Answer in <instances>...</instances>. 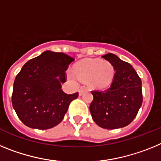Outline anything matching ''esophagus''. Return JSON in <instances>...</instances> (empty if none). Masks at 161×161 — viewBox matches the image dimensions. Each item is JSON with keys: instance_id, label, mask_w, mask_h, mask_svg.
Listing matches in <instances>:
<instances>
[{"instance_id": "obj_1", "label": "esophagus", "mask_w": 161, "mask_h": 161, "mask_svg": "<svg viewBox=\"0 0 161 161\" xmlns=\"http://www.w3.org/2000/svg\"><path fill=\"white\" fill-rule=\"evenodd\" d=\"M86 89H87V88L85 87V86H83V87L80 88V89H79V94H80V96H81V95L83 94L84 92H85V91L86 90Z\"/></svg>"}]
</instances>
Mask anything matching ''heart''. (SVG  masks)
Returning <instances> with one entry per match:
<instances>
[{"mask_svg": "<svg viewBox=\"0 0 161 161\" xmlns=\"http://www.w3.org/2000/svg\"><path fill=\"white\" fill-rule=\"evenodd\" d=\"M74 71L82 80L90 81L95 87H105L111 81L114 68L106 60L85 59L76 64Z\"/></svg>", "mask_w": 161, "mask_h": 161, "instance_id": "1", "label": "heart"}]
</instances>
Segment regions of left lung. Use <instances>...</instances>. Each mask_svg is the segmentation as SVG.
<instances>
[{
    "label": "left lung",
    "instance_id": "8db88e82",
    "mask_svg": "<svg viewBox=\"0 0 161 161\" xmlns=\"http://www.w3.org/2000/svg\"><path fill=\"white\" fill-rule=\"evenodd\" d=\"M115 71L111 85L105 90H93L89 106L93 121L105 129H117L130 124L143 102L141 79L130 64L117 55L102 56Z\"/></svg>",
    "mask_w": 161,
    "mask_h": 161
}]
</instances>
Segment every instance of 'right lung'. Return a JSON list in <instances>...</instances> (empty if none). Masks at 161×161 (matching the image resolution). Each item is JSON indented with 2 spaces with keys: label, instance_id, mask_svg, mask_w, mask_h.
Here are the masks:
<instances>
[{
  "label": "right lung",
  "instance_id": "right-lung-1",
  "mask_svg": "<svg viewBox=\"0 0 161 161\" xmlns=\"http://www.w3.org/2000/svg\"><path fill=\"white\" fill-rule=\"evenodd\" d=\"M75 60L62 52L47 51L25 63L14 83L12 105L18 117L31 128H52L64 119L79 93L61 89L66 70Z\"/></svg>",
  "mask_w": 161,
  "mask_h": 161
}]
</instances>
